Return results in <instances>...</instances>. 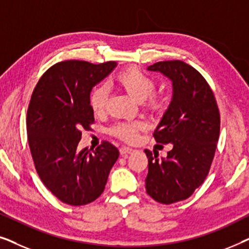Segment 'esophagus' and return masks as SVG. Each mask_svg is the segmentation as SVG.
Returning a JSON list of instances; mask_svg holds the SVG:
<instances>
[{
	"label": "esophagus",
	"mask_w": 249,
	"mask_h": 249,
	"mask_svg": "<svg viewBox=\"0 0 249 249\" xmlns=\"http://www.w3.org/2000/svg\"><path fill=\"white\" fill-rule=\"evenodd\" d=\"M120 154L122 156H128L129 154H132V153L135 152L134 148H130V147H127V146H122V147H120Z\"/></svg>",
	"instance_id": "esophagus-1"
}]
</instances>
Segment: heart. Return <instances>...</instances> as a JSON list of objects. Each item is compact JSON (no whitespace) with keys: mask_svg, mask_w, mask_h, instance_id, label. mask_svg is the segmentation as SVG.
I'll use <instances>...</instances> for the list:
<instances>
[{"mask_svg":"<svg viewBox=\"0 0 249 249\" xmlns=\"http://www.w3.org/2000/svg\"><path fill=\"white\" fill-rule=\"evenodd\" d=\"M115 80L129 95L141 101L142 107L151 111H160L164 105V97L155 91L154 78L146 73L138 67H130L117 74ZM108 90L104 85L95 87L88 97L90 110L94 114L102 115L107 111ZM145 128L142 121H120L110 128V132L115 137L124 142H134L137 139L138 132Z\"/></svg>","mask_w":249,"mask_h":249,"instance_id":"obj_1","label":"heart"}]
</instances>
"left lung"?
Instances as JSON below:
<instances>
[{"label": "left lung", "mask_w": 249, "mask_h": 249, "mask_svg": "<svg viewBox=\"0 0 249 249\" xmlns=\"http://www.w3.org/2000/svg\"><path fill=\"white\" fill-rule=\"evenodd\" d=\"M170 78L172 101L154 131L161 144H172L165 159L145 149L146 192L162 204L187 199L206 179L220 135L215 96L202 74L183 61H161L147 68Z\"/></svg>", "instance_id": "8db88e82"}]
</instances>
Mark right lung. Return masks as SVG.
Returning a JSON list of instances; mask_svg holds the SVG:
<instances>
[{"instance_id":"right-lung-1","label":"right lung","mask_w":249,"mask_h":249,"mask_svg":"<svg viewBox=\"0 0 249 249\" xmlns=\"http://www.w3.org/2000/svg\"><path fill=\"white\" fill-rule=\"evenodd\" d=\"M115 67L114 61H62L40 77L32 94L27 136L34 164L46 188L68 205L98 198L119 158L118 148L108 142L93 152L77 148L81 130L94 124L90 91Z\"/></svg>"}]
</instances>
